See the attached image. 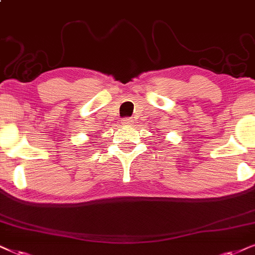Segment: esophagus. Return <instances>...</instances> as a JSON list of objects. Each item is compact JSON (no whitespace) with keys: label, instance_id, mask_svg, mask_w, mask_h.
Segmentation results:
<instances>
[{"label":"esophagus","instance_id":"34e87169","mask_svg":"<svg viewBox=\"0 0 255 255\" xmlns=\"http://www.w3.org/2000/svg\"><path fill=\"white\" fill-rule=\"evenodd\" d=\"M121 124L124 125V126H128V127H129V126L133 124V121H131L130 119H125V120H122Z\"/></svg>","mask_w":255,"mask_h":255}]
</instances>
